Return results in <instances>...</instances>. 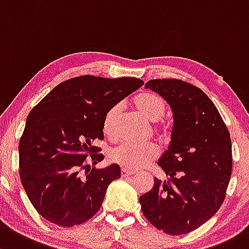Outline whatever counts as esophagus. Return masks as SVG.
I'll list each match as a JSON object with an SVG mask.
<instances>
[{"instance_id": "34e87169", "label": "esophagus", "mask_w": 249, "mask_h": 249, "mask_svg": "<svg viewBox=\"0 0 249 249\" xmlns=\"http://www.w3.org/2000/svg\"><path fill=\"white\" fill-rule=\"evenodd\" d=\"M120 174H122V178H129L133 174V172L129 171V169H126V168H122V172H120Z\"/></svg>"}]
</instances>
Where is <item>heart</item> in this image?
<instances>
[{
  "label": "heart",
  "instance_id": "obj_1",
  "mask_svg": "<svg viewBox=\"0 0 249 249\" xmlns=\"http://www.w3.org/2000/svg\"><path fill=\"white\" fill-rule=\"evenodd\" d=\"M133 106L150 122H159L166 113V104L158 94L142 91L132 99ZM120 114V105H113L107 109L103 120V130L107 137L116 136V124ZM159 149L154 144H133L124 142L112 149L109 159L129 171L140 169L158 156Z\"/></svg>",
  "mask_w": 249,
  "mask_h": 249
}]
</instances>
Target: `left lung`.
Masks as SVG:
<instances>
[{"label": "left lung", "mask_w": 249, "mask_h": 249, "mask_svg": "<svg viewBox=\"0 0 249 249\" xmlns=\"http://www.w3.org/2000/svg\"><path fill=\"white\" fill-rule=\"evenodd\" d=\"M145 88L169 104L174 125L168 149L158 162L168 179L155 178L140 203L155 228L187 234L210 219L226 197L232 167L229 131L213 101L196 86L158 78Z\"/></svg>", "instance_id": "left-lung-1"}]
</instances>
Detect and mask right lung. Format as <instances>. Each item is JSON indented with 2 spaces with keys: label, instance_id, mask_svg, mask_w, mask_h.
<instances>
[{
  "label": "right lung",
  "instance_id": "add662e5",
  "mask_svg": "<svg viewBox=\"0 0 249 249\" xmlns=\"http://www.w3.org/2000/svg\"><path fill=\"white\" fill-rule=\"evenodd\" d=\"M143 83L83 75L59 83L33 107L19 143L20 179L41 217L74 227L98 213L120 167H91L104 159L93 142L104 140L107 109Z\"/></svg>",
  "mask_w": 249,
  "mask_h": 249
}]
</instances>
